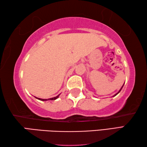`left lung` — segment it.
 I'll use <instances>...</instances> for the list:
<instances>
[{
    "instance_id": "8db88e82",
    "label": "left lung",
    "mask_w": 147,
    "mask_h": 147,
    "mask_svg": "<svg viewBox=\"0 0 147 147\" xmlns=\"http://www.w3.org/2000/svg\"><path fill=\"white\" fill-rule=\"evenodd\" d=\"M123 86H124V85H123ZM123 86H122V88H121V89H120V90H119V92H118V93H116L115 94H114V95H113V96H116V95H117V94H118V93H119V92H120V91H121V89H122V88H123Z\"/></svg>"
}]
</instances>
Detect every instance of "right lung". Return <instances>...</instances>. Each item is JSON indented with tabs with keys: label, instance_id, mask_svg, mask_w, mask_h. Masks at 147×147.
I'll return each mask as SVG.
<instances>
[{
	"label": "right lung",
	"instance_id": "1",
	"mask_svg": "<svg viewBox=\"0 0 147 147\" xmlns=\"http://www.w3.org/2000/svg\"><path fill=\"white\" fill-rule=\"evenodd\" d=\"M59 94H58V96H55V97L51 98H49V99H43V98H37V97H36V96H35V97H36V98H38V100H42V101H47V100H56V99L58 98L59 97Z\"/></svg>",
	"mask_w": 147,
	"mask_h": 147
}]
</instances>
